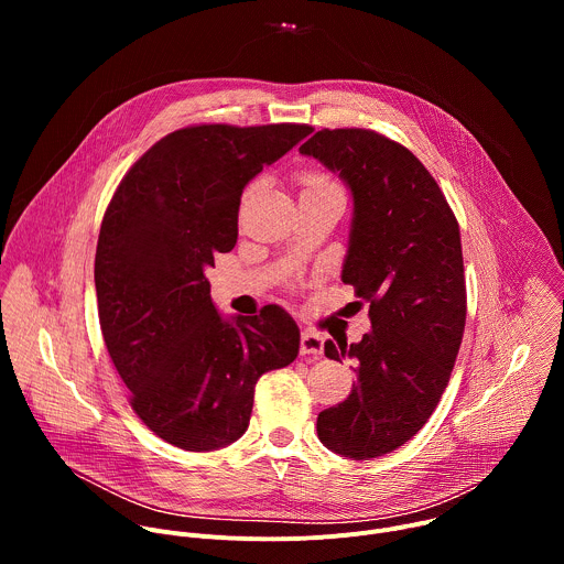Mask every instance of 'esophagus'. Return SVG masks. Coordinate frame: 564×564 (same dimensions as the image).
<instances>
[{"mask_svg": "<svg viewBox=\"0 0 564 564\" xmlns=\"http://www.w3.org/2000/svg\"><path fill=\"white\" fill-rule=\"evenodd\" d=\"M324 352V337L312 333V330H303L301 333V355H321Z\"/></svg>", "mask_w": 564, "mask_h": 564, "instance_id": "obj_1", "label": "esophagus"}]
</instances>
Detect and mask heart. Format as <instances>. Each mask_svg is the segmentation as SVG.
<instances>
[{"instance_id":"1","label":"heart","mask_w":564,"mask_h":564,"mask_svg":"<svg viewBox=\"0 0 564 564\" xmlns=\"http://www.w3.org/2000/svg\"><path fill=\"white\" fill-rule=\"evenodd\" d=\"M301 185H303V194L310 192H328V189H337V185L321 172H305L301 176Z\"/></svg>"}]
</instances>
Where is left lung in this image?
<instances>
[{
    "label": "left lung",
    "instance_id": "1",
    "mask_svg": "<svg viewBox=\"0 0 564 564\" xmlns=\"http://www.w3.org/2000/svg\"><path fill=\"white\" fill-rule=\"evenodd\" d=\"M352 194L341 281L364 299L372 330L326 341V357L357 361V383L316 417L330 451L370 459L406 444L451 379L466 321L459 225L420 160L370 129H321L299 147Z\"/></svg>",
    "mask_w": 564,
    "mask_h": 564
}]
</instances>
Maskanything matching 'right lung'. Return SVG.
<instances>
[{
	"instance_id": "1",
	"label": "right lung",
	"mask_w": 564,
	"mask_h": 564,
	"mask_svg": "<svg viewBox=\"0 0 564 564\" xmlns=\"http://www.w3.org/2000/svg\"><path fill=\"white\" fill-rule=\"evenodd\" d=\"M307 124H198L158 140L118 185L96 250L100 328L149 431L216 451L248 431L254 386L299 355L279 305L220 316L207 268L238 238L246 185L310 135Z\"/></svg>"
}]
</instances>
